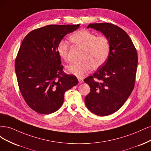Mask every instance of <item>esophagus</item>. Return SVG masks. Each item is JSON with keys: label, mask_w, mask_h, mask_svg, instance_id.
Listing matches in <instances>:
<instances>
[{"label": "esophagus", "mask_w": 151, "mask_h": 151, "mask_svg": "<svg viewBox=\"0 0 151 151\" xmlns=\"http://www.w3.org/2000/svg\"><path fill=\"white\" fill-rule=\"evenodd\" d=\"M78 81H79V84H81L83 82V80L81 78H78Z\"/></svg>", "instance_id": "34e87169"}]
</instances>
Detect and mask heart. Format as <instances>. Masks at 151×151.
I'll return each mask as SVG.
<instances>
[{
  "label": "heart",
  "instance_id": "heart-1",
  "mask_svg": "<svg viewBox=\"0 0 151 151\" xmlns=\"http://www.w3.org/2000/svg\"><path fill=\"white\" fill-rule=\"evenodd\" d=\"M70 41L75 46L82 48L80 62L72 63L66 67L71 75L81 77L88 73L91 68H99L107 60L110 51L109 39L105 36H96L88 30L76 31L70 36ZM56 50L58 55L65 61H68L70 45L61 40L58 42Z\"/></svg>",
  "mask_w": 151,
  "mask_h": 151
}]
</instances>
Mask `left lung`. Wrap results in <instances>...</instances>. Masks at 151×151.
<instances>
[{
    "mask_svg": "<svg viewBox=\"0 0 151 151\" xmlns=\"http://www.w3.org/2000/svg\"><path fill=\"white\" fill-rule=\"evenodd\" d=\"M109 39L110 51L107 60L84 81L90 87L85 98L86 107L99 116L119 110L134 88L138 56L131 39L122 29L113 24H90Z\"/></svg>",
    "mask_w": 151,
    "mask_h": 151,
    "instance_id": "8db88e82",
    "label": "left lung"
}]
</instances>
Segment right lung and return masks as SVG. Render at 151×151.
Returning <instances> with one entry per match:
<instances>
[{
  "instance_id": "right-lung-1",
  "label": "right lung",
  "mask_w": 151,
  "mask_h": 151,
  "mask_svg": "<svg viewBox=\"0 0 151 151\" xmlns=\"http://www.w3.org/2000/svg\"><path fill=\"white\" fill-rule=\"evenodd\" d=\"M80 24H51L31 31L24 37L15 60L19 90L29 107L41 114L59 109L65 93L78 83L73 75L63 71L56 47Z\"/></svg>"
}]
</instances>
